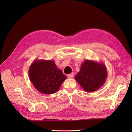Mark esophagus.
<instances>
[{
  "instance_id": "esophagus-1",
  "label": "esophagus",
  "mask_w": 132,
  "mask_h": 132,
  "mask_svg": "<svg viewBox=\"0 0 132 132\" xmlns=\"http://www.w3.org/2000/svg\"><path fill=\"white\" fill-rule=\"evenodd\" d=\"M68 77L69 78H73L74 77V73H71L69 74H68Z\"/></svg>"
}]
</instances>
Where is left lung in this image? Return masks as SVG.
I'll use <instances>...</instances> for the list:
<instances>
[{
  "label": "left lung",
  "mask_w": 132,
  "mask_h": 132,
  "mask_svg": "<svg viewBox=\"0 0 132 132\" xmlns=\"http://www.w3.org/2000/svg\"><path fill=\"white\" fill-rule=\"evenodd\" d=\"M107 70L102 62L86 60L80 67V70L75 79L87 93L97 90L106 82Z\"/></svg>",
  "instance_id": "obj_1"
}]
</instances>
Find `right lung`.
Returning a JSON list of instances; mask_svg holds the SVG:
<instances>
[{
  "instance_id": "obj_1",
  "label": "right lung",
  "mask_w": 132,
  "mask_h": 132,
  "mask_svg": "<svg viewBox=\"0 0 132 132\" xmlns=\"http://www.w3.org/2000/svg\"><path fill=\"white\" fill-rule=\"evenodd\" d=\"M29 75L36 89L44 94L57 93L67 79L52 60H35L29 68Z\"/></svg>"
}]
</instances>
